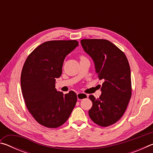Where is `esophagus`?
Listing matches in <instances>:
<instances>
[{
    "label": "esophagus",
    "mask_w": 153,
    "mask_h": 153,
    "mask_svg": "<svg viewBox=\"0 0 153 153\" xmlns=\"http://www.w3.org/2000/svg\"><path fill=\"white\" fill-rule=\"evenodd\" d=\"M88 94H84V93H77V97L78 100H83L84 98H88Z\"/></svg>",
    "instance_id": "esophagus-1"
}]
</instances>
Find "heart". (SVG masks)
I'll return each mask as SVG.
<instances>
[{
  "mask_svg": "<svg viewBox=\"0 0 153 153\" xmlns=\"http://www.w3.org/2000/svg\"><path fill=\"white\" fill-rule=\"evenodd\" d=\"M80 59H82V58H84V56H80Z\"/></svg>",
  "mask_w": 153,
  "mask_h": 153,
  "instance_id": "heart-1",
  "label": "heart"
}]
</instances>
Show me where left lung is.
Listing matches in <instances>:
<instances>
[{
  "instance_id": "obj_1",
  "label": "left lung",
  "mask_w": 153,
  "mask_h": 153,
  "mask_svg": "<svg viewBox=\"0 0 153 153\" xmlns=\"http://www.w3.org/2000/svg\"><path fill=\"white\" fill-rule=\"evenodd\" d=\"M81 45L91 56L99 79H102L101 95L89 98L92 107L88 111L93 122L107 127L120 120L131 97L130 67L122 51L107 40L83 39Z\"/></svg>"
}]
</instances>
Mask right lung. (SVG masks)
Wrapping results in <instances>:
<instances>
[{
	"label": "right lung",
	"instance_id": "1",
	"mask_svg": "<svg viewBox=\"0 0 153 153\" xmlns=\"http://www.w3.org/2000/svg\"><path fill=\"white\" fill-rule=\"evenodd\" d=\"M78 46L77 40H51L42 43L25 60L21 87L27 110L38 123L59 128L68 120L77 102L74 91L63 94L55 88L65 56Z\"/></svg>",
	"mask_w": 153,
	"mask_h": 153
}]
</instances>
